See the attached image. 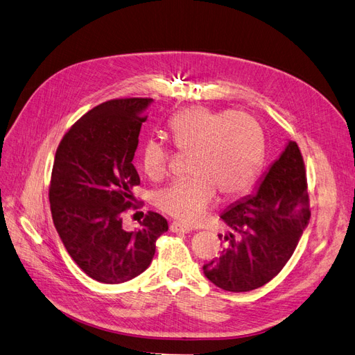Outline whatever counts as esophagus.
<instances>
[{"label": "esophagus", "instance_id": "obj_1", "mask_svg": "<svg viewBox=\"0 0 355 355\" xmlns=\"http://www.w3.org/2000/svg\"><path fill=\"white\" fill-rule=\"evenodd\" d=\"M169 230L173 233H190L191 227L182 224V223H178V221H174V223H171Z\"/></svg>", "mask_w": 355, "mask_h": 355}]
</instances>
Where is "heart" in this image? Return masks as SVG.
Returning a JSON list of instances; mask_svg holds the SVG:
<instances>
[{
  "label": "heart",
  "instance_id": "1",
  "mask_svg": "<svg viewBox=\"0 0 355 355\" xmlns=\"http://www.w3.org/2000/svg\"><path fill=\"white\" fill-rule=\"evenodd\" d=\"M175 147L190 153L191 177L157 191L156 207L182 223H198L216 199L243 193L264 162L266 135L261 123L246 112L212 110L193 106L178 110L168 121ZM171 153L152 137L141 148V168L152 180L166 175Z\"/></svg>",
  "mask_w": 355,
  "mask_h": 355
}]
</instances>
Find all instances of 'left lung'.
I'll return each mask as SVG.
<instances>
[{
	"label": "left lung",
	"mask_w": 355,
	"mask_h": 355,
	"mask_svg": "<svg viewBox=\"0 0 355 355\" xmlns=\"http://www.w3.org/2000/svg\"><path fill=\"white\" fill-rule=\"evenodd\" d=\"M306 187L304 157L298 144L289 141L255 193L221 215L230 233L221 254L203 266L208 280L228 292H249L276 277L310 221Z\"/></svg>",
	"instance_id": "left-lung-1"
}]
</instances>
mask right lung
Returning <instances> with one entry per match:
<instances>
[{"instance_id": "obj_1", "label": "right lung", "mask_w": 355, "mask_h": 355, "mask_svg": "<svg viewBox=\"0 0 355 355\" xmlns=\"http://www.w3.org/2000/svg\"><path fill=\"white\" fill-rule=\"evenodd\" d=\"M152 98H113L79 118L57 147L49 189L53 223L67 254L101 283L128 282L147 270L168 221L148 211L127 232L122 215L140 177L132 165Z\"/></svg>"}]
</instances>
